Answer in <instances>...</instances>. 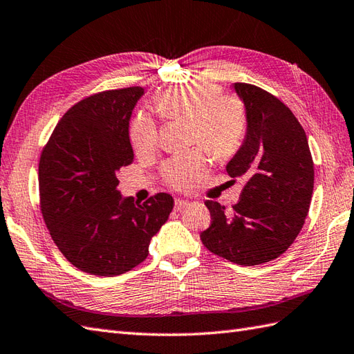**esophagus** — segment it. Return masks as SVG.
Instances as JSON below:
<instances>
[{
	"label": "esophagus",
	"mask_w": 354,
	"mask_h": 354,
	"mask_svg": "<svg viewBox=\"0 0 354 354\" xmlns=\"http://www.w3.org/2000/svg\"><path fill=\"white\" fill-rule=\"evenodd\" d=\"M185 207H188V202H187V201H184V199H176V201H175V209H176V211L184 209Z\"/></svg>",
	"instance_id": "1"
}]
</instances>
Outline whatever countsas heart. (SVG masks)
<instances>
[{
  "label": "heart",
  "instance_id": "heart-1",
  "mask_svg": "<svg viewBox=\"0 0 354 354\" xmlns=\"http://www.w3.org/2000/svg\"><path fill=\"white\" fill-rule=\"evenodd\" d=\"M162 120L185 119L188 143H199L216 160H225L240 149L248 128V113L240 97L220 93L214 83H190L164 90L155 100ZM158 131L151 116L140 113L131 120L129 140L136 153L145 155L157 146ZM208 160L199 147L176 155L162 166V176L175 190L193 188L207 175Z\"/></svg>",
  "mask_w": 354,
  "mask_h": 354
}]
</instances>
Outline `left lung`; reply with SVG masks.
Masks as SVG:
<instances>
[{"instance_id": "8db88e82", "label": "left lung", "mask_w": 354, "mask_h": 354, "mask_svg": "<svg viewBox=\"0 0 354 354\" xmlns=\"http://www.w3.org/2000/svg\"><path fill=\"white\" fill-rule=\"evenodd\" d=\"M248 113V134L226 166L245 183L231 211L207 201L211 225L201 234L209 252L238 266L273 261L305 225L314 192V161L305 129L279 97L235 83Z\"/></svg>"}]
</instances>
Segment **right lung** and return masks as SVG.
<instances>
[{"label":"right lung","instance_id":"obj_1","mask_svg":"<svg viewBox=\"0 0 354 354\" xmlns=\"http://www.w3.org/2000/svg\"><path fill=\"white\" fill-rule=\"evenodd\" d=\"M143 87L102 90L64 113L39 160V197L53 241L73 267L118 276L147 258L174 197L122 199L116 171L134 158L129 118Z\"/></svg>","mask_w":354,"mask_h":354}]
</instances>
